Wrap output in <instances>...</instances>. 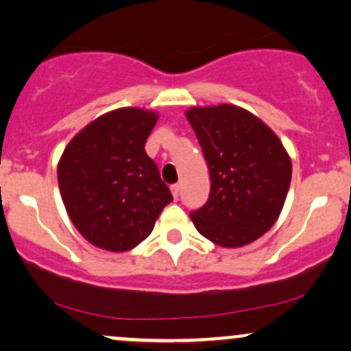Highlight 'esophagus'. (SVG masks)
Segmentation results:
<instances>
[{
	"label": "esophagus",
	"mask_w": 351,
	"mask_h": 351,
	"mask_svg": "<svg viewBox=\"0 0 351 351\" xmlns=\"http://www.w3.org/2000/svg\"><path fill=\"white\" fill-rule=\"evenodd\" d=\"M180 191H182V186H180V184H173V186H171V195H173V198L178 199Z\"/></svg>",
	"instance_id": "34e87169"
}]
</instances>
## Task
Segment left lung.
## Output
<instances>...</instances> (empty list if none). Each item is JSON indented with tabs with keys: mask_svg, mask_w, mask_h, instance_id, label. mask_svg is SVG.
I'll use <instances>...</instances> for the list:
<instances>
[{
	"mask_svg": "<svg viewBox=\"0 0 351 351\" xmlns=\"http://www.w3.org/2000/svg\"><path fill=\"white\" fill-rule=\"evenodd\" d=\"M210 171L206 205L190 215L195 228L223 248L263 237L282 213L291 158L276 133L245 108L221 103L184 111Z\"/></svg>",
	"mask_w": 351,
	"mask_h": 351,
	"instance_id": "obj_1",
	"label": "left lung"
}]
</instances>
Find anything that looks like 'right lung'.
<instances>
[{"label": "right lung", "instance_id": "add662e5", "mask_svg": "<svg viewBox=\"0 0 351 351\" xmlns=\"http://www.w3.org/2000/svg\"><path fill=\"white\" fill-rule=\"evenodd\" d=\"M160 114L128 106L80 130L58 161L61 199L84 240L106 252L133 250L173 202L145 143Z\"/></svg>", "mask_w": 351, "mask_h": 351}]
</instances>
